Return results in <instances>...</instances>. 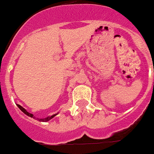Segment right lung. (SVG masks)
Returning a JSON list of instances; mask_svg holds the SVG:
<instances>
[{
  "label": "right lung",
  "mask_w": 154,
  "mask_h": 154,
  "mask_svg": "<svg viewBox=\"0 0 154 154\" xmlns=\"http://www.w3.org/2000/svg\"><path fill=\"white\" fill-rule=\"evenodd\" d=\"M17 106H18V108L20 109L21 111H22V112L24 113V114H26V115H28L29 117H31V118H35V119H36V120L39 121V122H48V121H50V120H51V118H53L54 117V116H56V115H57V114H58V113H57V114H56V115H51V117H47V118H43V119H42V118H36V117H34V115H32V114H30V113H29L28 111H26V109H25V108H23V107H22V106H21V105L18 104V105H17Z\"/></svg>",
  "instance_id": "right-lung-1"
}]
</instances>
